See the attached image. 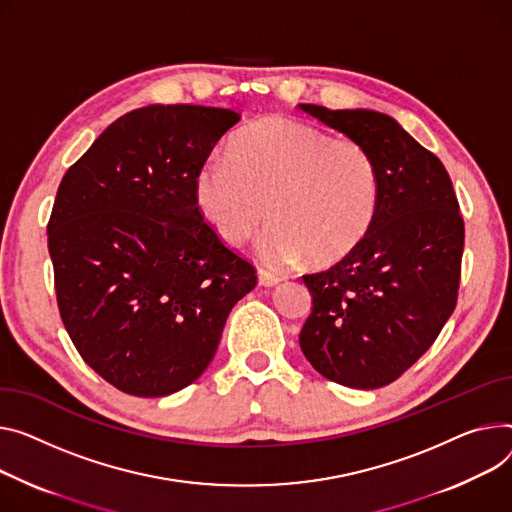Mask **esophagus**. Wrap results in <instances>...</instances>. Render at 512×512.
<instances>
[{"mask_svg": "<svg viewBox=\"0 0 512 512\" xmlns=\"http://www.w3.org/2000/svg\"><path fill=\"white\" fill-rule=\"evenodd\" d=\"M257 282H259V286H265V288H274V286H278L282 280H280L276 274H271V271L259 269V274H257Z\"/></svg>", "mask_w": 512, "mask_h": 512, "instance_id": "1", "label": "esophagus"}]
</instances>
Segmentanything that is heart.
<instances>
[{"instance_id":"1","label":"heart","mask_w":512,"mask_h":512,"mask_svg":"<svg viewBox=\"0 0 512 512\" xmlns=\"http://www.w3.org/2000/svg\"><path fill=\"white\" fill-rule=\"evenodd\" d=\"M193 197L228 247H241L269 216L263 263L288 267L309 257L331 265L358 249L377 220L381 173L354 140L265 117L238 131L226 156L199 166Z\"/></svg>"}]
</instances>
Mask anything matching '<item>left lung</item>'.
Segmentation results:
<instances>
[{
  "label": "left lung",
  "mask_w": 512,
  "mask_h": 512,
  "mask_svg": "<svg viewBox=\"0 0 512 512\" xmlns=\"http://www.w3.org/2000/svg\"><path fill=\"white\" fill-rule=\"evenodd\" d=\"M300 109L362 144L381 173V206L358 249L302 276L313 309L302 354L325 379L379 389L410 368L455 311L465 228L442 162L393 117L368 109Z\"/></svg>",
  "instance_id": "obj_1"
}]
</instances>
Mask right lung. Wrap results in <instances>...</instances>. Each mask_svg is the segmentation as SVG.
<instances>
[{
    "instance_id": "1",
    "label": "right lung",
    "mask_w": 512,
    "mask_h": 512,
    "mask_svg": "<svg viewBox=\"0 0 512 512\" xmlns=\"http://www.w3.org/2000/svg\"><path fill=\"white\" fill-rule=\"evenodd\" d=\"M230 109L150 105L67 168L47 226L61 321L123 393L164 397L201 377L255 267L222 245L193 197Z\"/></svg>"
}]
</instances>
